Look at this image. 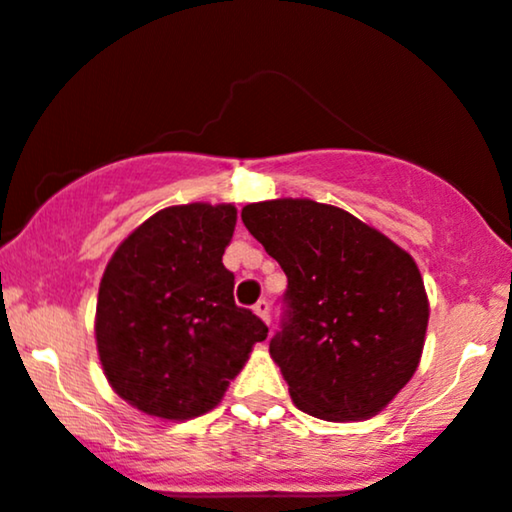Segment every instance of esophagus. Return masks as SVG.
Returning <instances> with one entry per match:
<instances>
[{
  "instance_id": "esophagus-1",
  "label": "esophagus",
  "mask_w": 512,
  "mask_h": 512,
  "mask_svg": "<svg viewBox=\"0 0 512 512\" xmlns=\"http://www.w3.org/2000/svg\"><path fill=\"white\" fill-rule=\"evenodd\" d=\"M252 310H255V315L262 317L267 324L272 322V307H269V300H257Z\"/></svg>"
}]
</instances>
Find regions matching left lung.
<instances>
[{
	"instance_id": "left-lung-1",
	"label": "left lung",
	"mask_w": 512,
	"mask_h": 512,
	"mask_svg": "<svg viewBox=\"0 0 512 512\" xmlns=\"http://www.w3.org/2000/svg\"><path fill=\"white\" fill-rule=\"evenodd\" d=\"M240 219L288 279L269 353L293 403L331 422L377 415L420 365L429 303L415 260L322 202H255Z\"/></svg>"
}]
</instances>
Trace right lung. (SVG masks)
<instances>
[{
	"label": "right lung",
	"instance_id": "1",
	"mask_svg": "<svg viewBox=\"0 0 512 512\" xmlns=\"http://www.w3.org/2000/svg\"><path fill=\"white\" fill-rule=\"evenodd\" d=\"M233 205L166 207L114 252L97 295V350L109 384L147 415L212 410L267 324L233 300L224 267Z\"/></svg>",
	"mask_w": 512,
	"mask_h": 512
}]
</instances>
